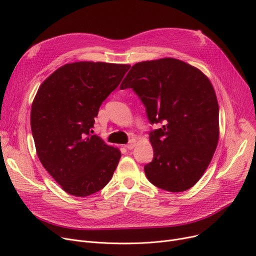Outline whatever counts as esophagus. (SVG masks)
I'll return each instance as SVG.
<instances>
[{"mask_svg":"<svg viewBox=\"0 0 256 256\" xmlns=\"http://www.w3.org/2000/svg\"><path fill=\"white\" fill-rule=\"evenodd\" d=\"M135 145H136V141L132 139V140H130V141L126 145V148H128V150H130L134 148V147H135Z\"/></svg>","mask_w":256,"mask_h":256,"instance_id":"1","label":"esophagus"}]
</instances>
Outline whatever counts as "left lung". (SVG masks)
I'll use <instances>...</instances> for the list:
<instances>
[{"instance_id":"1","label":"left lung","mask_w":256,"mask_h":256,"mask_svg":"<svg viewBox=\"0 0 256 256\" xmlns=\"http://www.w3.org/2000/svg\"><path fill=\"white\" fill-rule=\"evenodd\" d=\"M132 88L146 109L154 158L144 166L156 186L178 193L204 176L219 140V106L210 80L173 58L139 62L120 85Z\"/></svg>"}]
</instances>
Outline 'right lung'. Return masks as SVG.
<instances>
[{"label":"right lung","instance_id":"obj_1","mask_svg":"<svg viewBox=\"0 0 256 256\" xmlns=\"http://www.w3.org/2000/svg\"><path fill=\"white\" fill-rule=\"evenodd\" d=\"M130 67L104 62L65 64L37 91L31 110L37 156L70 195L96 193L113 176L121 154L91 132L100 104Z\"/></svg>","mask_w":256,"mask_h":256}]
</instances>
